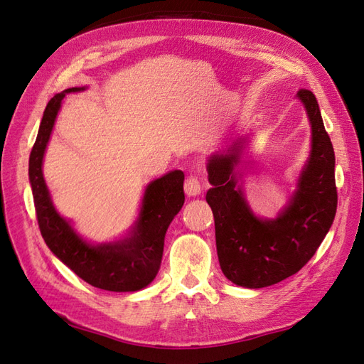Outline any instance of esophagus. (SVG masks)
<instances>
[{
  "mask_svg": "<svg viewBox=\"0 0 364 364\" xmlns=\"http://www.w3.org/2000/svg\"><path fill=\"white\" fill-rule=\"evenodd\" d=\"M202 191V183L200 181L196 178V176H188L185 181V193L188 194L190 197H196L197 194H200Z\"/></svg>",
  "mask_w": 364,
  "mask_h": 364,
  "instance_id": "1",
  "label": "esophagus"
}]
</instances>
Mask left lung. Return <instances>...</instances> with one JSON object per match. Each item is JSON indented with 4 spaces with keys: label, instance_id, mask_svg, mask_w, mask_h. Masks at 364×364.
Here are the masks:
<instances>
[{
    "label": "left lung",
    "instance_id": "1",
    "mask_svg": "<svg viewBox=\"0 0 364 364\" xmlns=\"http://www.w3.org/2000/svg\"><path fill=\"white\" fill-rule=\"evenodd\" d=\"M313 132L311 156L299 188L277 220H259L250 213L237 185L240 141L208 159L213 188L206 202L214 214L215 245L225 277L241 287L261 289L299 272L313 258L331 228L337 211L334 149L311 91L297 92Z\"/></svg>",
    "mask_w": 364,
    "mask_h": 364
}]
</instances>
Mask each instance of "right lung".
Segmentation results:
<instances>
[{"instance_id": "right-lung-1", "label": "right lung", "mask_w": 364, "mask_h": 364, "mask_svg": "<svg viewBox=\"0 0 364 364\" xmlns=\"http://www.w3.org/2000/svg\"><path fill=\"white\" fill-rule=\"evenodd\" d=\"M80 90L83 87H70L48 102L30 153L28 176L38 225L42 238L54 255L92 287L107 291H136L149 285L159 272L165 232L185 202V174L174 170L147 186L141 214L130 238L102 246L85 243L67 220L56 213L42 176L43 151L63 97Z\"/></svg>"}]
</instances>
